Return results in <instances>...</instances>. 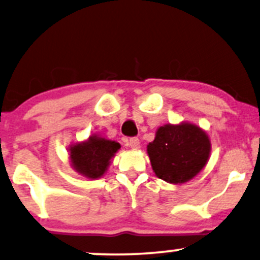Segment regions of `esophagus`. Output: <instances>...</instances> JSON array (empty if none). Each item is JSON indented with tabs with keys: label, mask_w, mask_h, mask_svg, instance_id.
<instances>
[{
	"label": "esophagus",
	"mask_w": 260,
	"mask_h": 260,
	"mask_svg": "<svg viewBox=\"0 0 260 260\" xmlns=\"http://www.w3.org/2000/svg\"><path fill=\"white\" fill-rule=\"evenodd\" d=\"M128 145H129L132 148H134V150H137V148H139L140 146V141L137 137L129 138V140H128Z\"/></svg>",
	"instance_id": "esophagus-1"
}]
</instances>
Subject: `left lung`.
Returning <instances> with one entry per match:
<instances>
[{
    "label": "left lung",
    "instance_id": "left-lung-1",
    "mask_svg": "<svg viewBox=\"0 0 260 260\" xmlns=\"http://www.w3.org/2000/svg\"><path fill=\"white\" fill-rule=\"evenodd\" d=\"M147 153L157 177L178 184L195 177L205 168L210 141L195 124H165L158 128Z\"/></svg>",
    "mask_w": 260,
    "mask_h": 260
}]
</instances>
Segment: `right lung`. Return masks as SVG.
I'll use <instances>...</instances> for the list:
<instances>
[{
  "label": "right lung",
  "instance_id": "1",
  "mask_svg": "<svg viewBox=\"0 0 260 260\" xmlns=\"http://www.w3.org/2000/svg\"><path fill=\"white\" fill-rule=\"evenodd\" d=\"M120 148V144L105 138L92 136L88 141L70 147L74 169L88 178H100L108 168L109 161Z\"/></svg>",
  "mask_w": 260,
  "mask_h": 260
}]
</instances>
